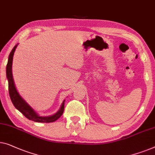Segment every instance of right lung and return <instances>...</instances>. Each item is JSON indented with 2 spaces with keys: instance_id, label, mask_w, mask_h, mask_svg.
Wrapping results in <instances>:
<instances>
[{
  "instance_id": "1",
  "label": "right lung",
  "mask_w": 155,
  "mask_h": 155,
  "mask_svg": "<svg viewBox=\"0 0 155 155\" xmlns=\"http://www.w3.org/2000/svg\"><path fill=\"white\" fill-rule=\"evenodd\" d=\"M17 45L18 44H17L13 48L12 51H11L8 57V64H7L6 66V76L8 81L9 94H10V99L12 101L13 105H15V107H16L18 110L21 112L28 120L34 121V122H36L42 123H50L55 122L56 120H57L62 115L63 113H64V103L66 99L63 101L61 106H60V108L57 113L49 116H41L26 101V100L18 92L16 87H15L14 79H13L12 70L13 56H14V53Z\"/></svg>"
}]
</instances>
